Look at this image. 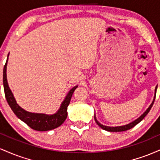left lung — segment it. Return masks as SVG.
Returning <instances> with one entry per match:
<instances>
[{"instance_id": "left-lung-1", "label": "left lung", "mask_w": 160, "mask_h": 160, "mask_svg": "<svg viewBox=\"0 0 160 160\" xmlns=\"http://www.w3.org/2000/svg\"><path fill=\"white\" fill-rule=\"evenodd\" d=\"M157 86H156L155 88V95H154V98H153V102H152L151 104L149 106V108H148V109L146 110V111L144 112V113H143L142 115L141 116V117H139L138 118L136 119L135 120H134L133 122H130V123H128L127 125H124V126H115V127H113V126H104V125L101 124L100 122H98V120H97L96 117H95V113L94 114V119H95V122H96L97 124H98V126H100L101 128H103L104 130H106V131L108 132H123V131H126V130H128L130 129V128H133L134 126H136L138 123H139V122H141V120H143V119L145 117H146V115L148 114V113H149V111H150V109H151L152 106H153V104L154 103V101H155V98H156V94H157Z\"/></svg>"}]
</instances>
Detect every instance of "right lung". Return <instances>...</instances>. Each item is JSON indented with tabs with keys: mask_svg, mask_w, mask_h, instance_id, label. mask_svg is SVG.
Wrapping results in <instances>:
<instances>
[{
	"mask_svg": "<svg viewBox=\"0 0 160 160\" xmlns=\"http://www.w3.org/2000/svg\"><path fill=\"white\" fill-rule=\"evenodd\" d=\"M9 54H10V52H9ZM9 54L7 56L6 64L3 68V83L7 103L10 105L13 113L17 116L18 118L23 121L24 122H25L29 127L32 128V129L36 130V131H49V130L54 129V128L61 126L67 118L68 106L69 105L70 102H71V98L73 93L78 86H74L69 91V92L66 95L65 100L61 104L59 109L54 114L31 113V112L25 111L23 108H22L19 104L16 103L13 94L11 92L8 86V82H7V62H8Z\"/></svg>",
	"mask_w": 160,
	"mask_h": 160,
	"instance_id": "right-lung-1",
	"label": "right lung"
}]
</instances>
